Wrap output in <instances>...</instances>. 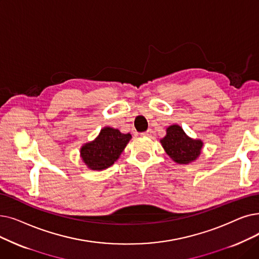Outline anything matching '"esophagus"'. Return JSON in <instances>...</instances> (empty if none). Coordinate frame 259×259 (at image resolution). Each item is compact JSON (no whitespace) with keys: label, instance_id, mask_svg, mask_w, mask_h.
Returning <instances> with one entry per match:
<instances>
[{"label":"esophagus","instance_id":"esophagus-1","mask_svg":"<svg viewBox=\"0 0 259 259\" xmlns=\"http://www.w3.org/2000/svg\"><path fill=\"white\" fill-rule=\"evenodd\" d=\"M151 133H152V130H151V129H148L147 131L142 132V133H141V136H142V137H150V136H151Z\"/></svg>","mask_w":259,"mask_h":259}]
</instances>
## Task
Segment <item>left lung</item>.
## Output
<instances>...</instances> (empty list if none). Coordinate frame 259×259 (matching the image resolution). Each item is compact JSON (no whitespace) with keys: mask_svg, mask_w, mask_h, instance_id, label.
I'll return each instance as SVG.
<instances>
[{"mask_svg":"<svg viewBox=\"0 0 259 259\" xmlns=\"http://www.w3.org/2000/svg\"><path fill=\"white\" fill-rule=\"evenodd\" d=\"M166 153L179 164L194 162L201 153L203 142L193 140L186 136L179 125H171L166 129V136L161 140Z\"/></svg>","mask_w":259,"mask_h":259,"instance_id":"left-lung-1","label":"left lung"}]
</instances>
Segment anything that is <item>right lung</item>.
Segmentation results:
<instances>
[{
  "label": "right lung",
  "mask_w": 259,
  "mask_h": 259,
  "mask_svg": "<svg viewBox=\"0 0 259 259\" xmlns=\"http://www.w3.org/2000/svg\"><path fill=\"white\" fill-rule=\"evenodd\" d=\"M131 134H123L118 129L105 127L98 137L80 148V156L92 170H103L113 165L131 140Z\"/></svg>",
  "instance_id": "1"
}]
</instances>
